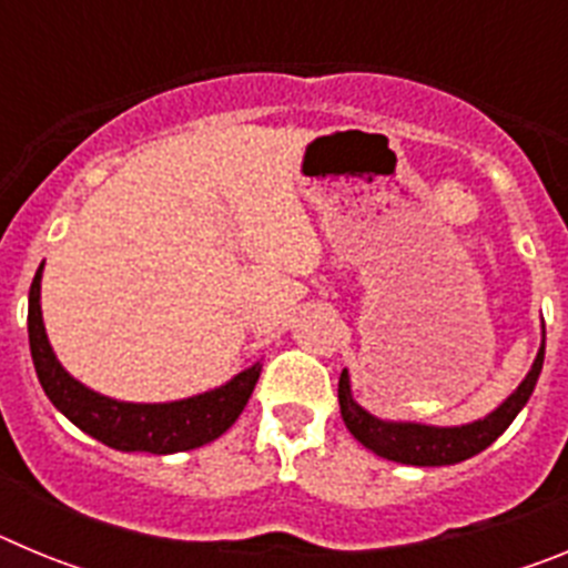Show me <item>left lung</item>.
Wrapping results in <instances>:
<instances>
[{
    "instance_id": "8db88e82",
    "label": "left lung",
    "mask_w": 568,
    "mask_h": 568,
    "mask_svg": "<svg viewBox=\"0 0 568 568\" xmlns=\"http://www.w3.org/2000/svg\"><path fill=\"white\" fill-rule=\"evenodd\" d=\"M544 369V344L540 353L531 364L529 375L524 384L504 400L491 415L484 420L466 426H424V424H393V420H381L361 409L349 393V375L346 369L338 378V404H341V418H344L346 429L355 435V440L373 449L375 455L395 464H409V466H449L460 464V460L471 458V455L484 453L486 446L495 444L500 435L506 433V426L515 420L535 393L538 375Z\"/></svg>"
}]
</instances>
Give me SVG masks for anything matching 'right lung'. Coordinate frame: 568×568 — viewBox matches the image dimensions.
<instances>
[{
	"label": "right lung",
	"mask_w": 568,
	"mask_h": 568,
	"mask_svg": "<svg viewBox=\"0 0 568 568\" xmlns=\"http://www.w3.org/2000/svg\"><path fill=\"white\" fill-rule=\"evenodd\" d=\"M39 281H42V267L33 275L28 298L30 358L37 366L44 395L53 400L64 418L73 420L90 438L102 440L104 446L119 453H187L227 433L241 409L247 406L261 375L258 364L239 373L230 384L219 386L213 393L173 400V404H124V400L104 398L82 386L64 373L50 349L42 307H39Z\"/></svg>",
	"instance_id": "1"
}]
</instances>
